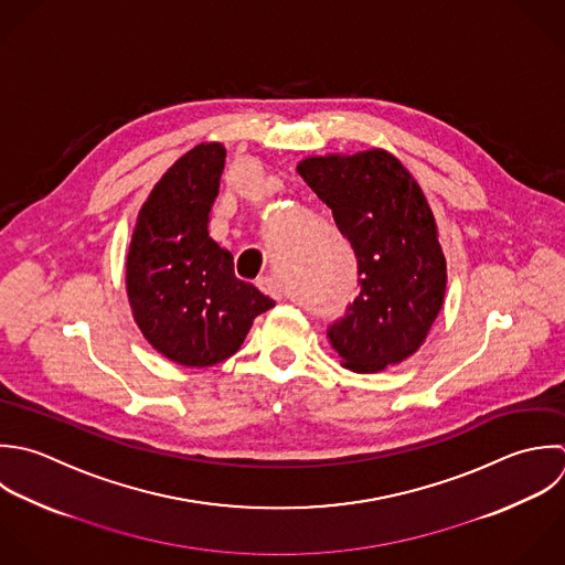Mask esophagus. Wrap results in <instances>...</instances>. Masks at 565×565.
<instances>
[{
  "label": "esophagus",
  "mask_w": 565,
  "mask_h": 565,
  "mask_svg": "<svg viewBox=\"0 0 565 565\" xmlns=\"http://www.w3.org/2000/svg\"><path fill=\"white\" fill-rule=\"evenodd\" d=\"M257 286H259V290H264L266 295H270V297H275V299H281V297H284V288H281V284H279L277 277H259V279H257Z\"/></svg>",
  "instance_id": "1"
}]
</instances>
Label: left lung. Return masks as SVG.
Returning a JSON list of instances; mask_svg holds the SVG:
<instances>
[{"label":"left lung","mask_w":565,"mask_h":565,"mask_svg":"<svg viewBox=\"0 0 565 565\" xmlns=\"http://www.w3.org/2000/svg\"><path fill=\"white\" fill-rule=\"evenodd\" d=\"M297 171L332 209L356 257L359 295L328 326L332 348L361 374L409 359L447 288L436 220L418 182L383 149L306 158Z\"/></svg>","instance_id":"8db88e82"}]
</instances>
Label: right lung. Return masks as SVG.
I'll return each mask as SVG.
<instances>
[{"mask_svg": "<svg viewBox=\"0 0 565 565\" xmlns=\"http://www.w3.org/2000/svg\"><path fill=\"white\" fill-rule=\"evenodd\" d=\"M226 149L198 145L153 186L127 255V295L145 339L167 359L209 367L233 356L253 319L275 306L235 275L209 235Z\"/></svg>", "mask_w": 565, "mask_h": 565, "instance_id": "1", "label": "right lung"}]
</instances>
